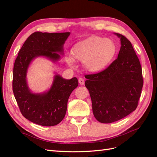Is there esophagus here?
I'll use <instances>...</instances> for the list:
<instances>
[{"label":"esophagus","instance_id":"obj_1","mask_svg":"<svg viewBox=\"0 0 157 157\" xmlns=\"http://www.w3.org/2000/svg\"><path fill=\"white\" fill-rule=\"evenodd\" d=\"M78 81H79V84H81V85H84V79H83V78H79V79H78Z\"/></svg>","mask_w":157,"mask_h":157}]
</instances>
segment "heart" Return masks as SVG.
<instances>
[{
	"instance_id": "obj_1",
	"label": "heart",
	"mask_w": 157,
	"mask_h": 157,
	"mask_svg": "<svg viewBox=\"0 0 157 157\" xmlns=\"http://www.w3.org/2000/svg\"><path fill=\"white\" fill-rule=\"evenodd\" d=\"M115 53L114 42L109 38L93 36L77 44L72 54L65 56L67 64L73 67L75 59L84 63L88 71L96 72L102 70L111 62Z\"/></svg>"
}]
</instances>
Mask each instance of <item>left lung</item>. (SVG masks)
<instances>
[{"label":"left lung","instance_id":"8db88e82","mask_svg":"<svg viewBox=\"0 0 157 157\" xmlns=\"http://www.w3.org/2000/svg\"><path fill=\"white\" fill-rule=\"evenodd\" d=\"M115 34L121 44L118 57L103 71L85 75L93 114L102 123L119 121L135 111L143 86L141 65L132 43Z\"/></svg>","mask_w":157,"mask_h":157}]
</instances>
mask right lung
<instances>
[{"mask_svg":"<svg viewBox=\"0 0 157 157\" xmlns=\"http://www.w3.org/2000/svg\"><path fill=\"white\" fill-rule=\"evenodd\" d=\"M69 32L42 33L36 32L26 40L20 49L14 63L13 91L20 111L25 119L42 126L59 124L66 114L70 94L78 86L76 78L65 79L55 76L51 89L42 94H34L29 89L26 75L33 59L46 56L52 61H58Z\"/></svg>","mask_w":157,"mask_h":157,"instance_id":"obj_1","label":"right lung"}]
</instances>
